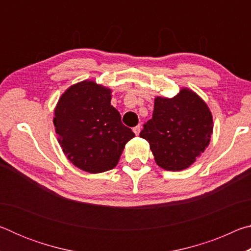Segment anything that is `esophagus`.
Masks as SVG:
<instances>
[{
  "mask_svg": "<svg viewBox=\"0 0 251 251\" xmlns=\"http://www.w3.org/2000/svg\"><path fill=\"white\" fill-rule=\"evenodd\" d=\"M133 131L135 133V135H139V133H141V125H137V126H135L134 128H133Z\"/></svg>",
  "mask_w": 251,
  "mask_h": 251,
  "instance_id": "34e87169",
  "label": "esophagus"
}]
</instances>
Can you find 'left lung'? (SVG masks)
Returning <instances> with one entry per match:
<instances>
[{
	"label": "left lung",
	"mask_w": 251,
	"mask_h": 251,
	"mask_svg": "<svg viewBox=\"0 0 251 251\" xmlns=\"http://www.w3.org/2000/svg\"><path fill=\"white\" fill-rule=\"evenodd\" d=\"M212 115L194 91L182 87L176 96H157L151 120L141 131L150 143L156 164L166 171L189 167L209 145Z\"/></svg>",
	"instance_id": "8db88e82"
}]
</instances>
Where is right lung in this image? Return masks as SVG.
Masks as SVG:
<instances>
[{
	"mask_svg": "<svg viewBox=\"0 0 251 251\" xmlns=\"http://www.w3.org/2000/svg\"><path fill=\"white\" fill-rule=\"evenodd\" d=\"M112 90L83 80L63 93L54 110V126L63 152L72 164L91 174L118 164L126 143L134 137L110 105Z\"/></svg>",
	"mask_w": 251,
	"mask_h": 251,
	"instance_id": "obj_1",
	"label": "right lung"
}]
</instances>
